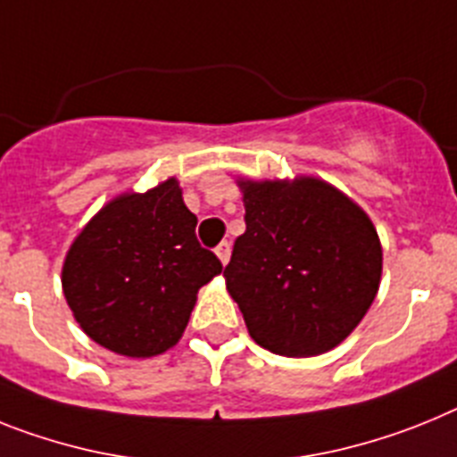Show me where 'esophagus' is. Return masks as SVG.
<instances>
[{
    "label": "esophagus",
    "mask_w": 457,
    "mask_h": 457,
    "mask_svg": "<svg viewBox=\"0 0 457 457\" xmlns=\"http://www.w3.org/2000/svg\"><path fill=\"white\" fill-rule=\"evenodd\" d=\"M214 252H217L220 261L226 266V263H228V259H231V243H228V240H224V243L217 245V249H214Z\"/></svg>",
    "instance_id": "34e87169"
}]
</instances>
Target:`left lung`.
I'll use <instances>...</instances> for the list:
<instances>
[{
	"mask_svg": "<svg viewBox=\"0 0 457 457\" xmlns=\"http://www.w3.org/2000/svg\"><path fill=\"white\" fill-rule=\"evenodd\" d=\"M247 231L226 288L252 340L288 358L340 345L372 305L381 245L368 214L317 178L240 182Z\"/></svg>",
	"mask_w": 457,
	"mask_h": 457,
	"instance_id": "obj_1",
	"label": "left lung"
}]
</instances>
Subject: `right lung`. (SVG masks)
<instances>
[{"label": "right lung", "mask_w": 457, "mask_h": 457, "mask_svg": "<svg viewBox=\"0 0 457 457\" xmlns=\"http://www.w3.org/2000/svg\"><path fill=\"white\" fill-rule=\"evenodd\" d=\"M196 221L170 178L115 198L85 226L66 254L62 287L96 345L150 358L180 340L198 288L224 268L198 243Z\"/></svg>", "instance_id": "obj_1"}]
</instances>
